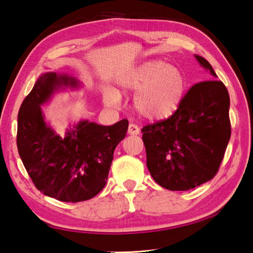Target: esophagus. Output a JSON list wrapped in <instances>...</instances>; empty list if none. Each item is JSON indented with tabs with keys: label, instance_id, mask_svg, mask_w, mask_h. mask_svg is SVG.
<instances>
[{
	"label": "esophagus",
	"instance_id": "34e87169",
	"mask_svg": "<svg viewBox=\"0 0 253 253\" xmlns=\"http://www.w3.org/2000/svg\"><path fill=\"white\" fill-rule=\"evenodd\" d=\"M128 133L131 136H137L140 133V128H139L135 124H129V127H128Z\"/></svg>",
	"mask_w": 253,
	"mask_h": 253
}]
</instances>
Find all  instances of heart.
Wrapping results in <instances>:
<instances>
[{
    "label": "heart",
    "mask_w": 253,
    "mask_h": 253,
    "mask_svg": "<svg viewBox=\"0 0 253 253\" xmlns=\"http://www.w3.org/2000/svg\"><path fill=\"white\" fill-rule=\"evenodd\" d=\"M122 92H136L133 106L138 114L149 121H161L173 115L186 92L187 82L180 69L164 61H147L123 74L117 79ZM107 106L121 103V96L113 89L103 91Z\"/></svg>",
    "instance_id": "1"
}]
</instances>
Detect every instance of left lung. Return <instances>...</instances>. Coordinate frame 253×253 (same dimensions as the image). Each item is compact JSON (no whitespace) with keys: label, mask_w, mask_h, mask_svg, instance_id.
<instances>
[{"label":"left lung","mask_w":253,"mask_h":253,"mask_svg":"<svg viewBox=\"0 0 253 253\" xmlns=\"http://www.w3.org/2000/svg\"><path fill=\"white\" fill-rule=\"evenodd\" d=\"M195 57L217 78L206 58ZM214 78L191 87L168 120L142 128L148 169L166 189H193L211 180L221 165L230 139V100L225 84Z\"/></svg>","instance_id":"obj_1"}]
</instances>
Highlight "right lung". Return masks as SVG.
Listing matches in <instances>:
<instances>
[{
  "mask_svg": "<svg viewBox=\"0 0 253 253\" xmlns=\"http://www.w3.org/2000/svg\"><path fill=\"white\" fill-rule=\"evenodd\" d=\"M83 83L68 74H41L18 112L17 148L25 169L38 190L63 202L93 198L103 189L116 146L126 136L128 121L102 126L80 120L64 137L45 121L42 106Z\"/></svg>",
  "mask_w": 253,
  "mask_h": 253,
  "instance_id": "1",
  "label": "right lung"
}]
</instances>
